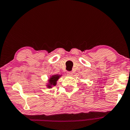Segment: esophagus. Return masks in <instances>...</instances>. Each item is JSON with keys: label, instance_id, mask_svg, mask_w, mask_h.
<instances>
[{"label": "esophagus", "instance_id": "1", "mask_svg": "<svg viewBox=\"0 0 130 130\" xmlns=\"http://www.w3.org/2000/svg\"><path fill=\"white\" fill-rule=\"evenodd\" d=\"M72 72H67V75L68 76H72Z\"/></svg>", "mask_w": 130, "mask_h": 130}]
</instances>
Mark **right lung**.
<instances>
[{
	"mask_svg": "<svg viewBox=\"0 0 130 130\" xmlns=\"http://www.w3.org/2000/svg\"><path fill=\"white\" fill-rule=\"evenodd\" d=\"M62 76V75H51L46 83V87L48 89H52L53 87L55 86L57 84V81Z\"/></svg>",
	"mask_w": 130,
	"mask_h": 130,
	"instance_id": "1",
	"label": "right lung"
}]
</instances>
